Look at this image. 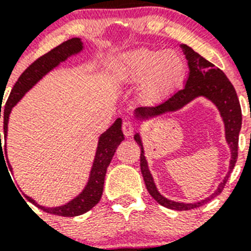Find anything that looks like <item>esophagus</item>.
<instances>
[{
  "label": "esophagus",
  "instance_id": "esophagus-1",
  "mask_svg": "<svg viewBox=\"0 0 251 251\" xmlns=\"http://www.w3.org/2000/svg\"><path fill=\"white\" fill-rule=\"evenodd\" d=\"M122 130H123L124 136L129 137L132 136L133 133H134V130H136V126H134L133 122L124 121L123 124H122Z\"/></svg>",
  "mask_w": 251,
  "mask_h": 251
}]
</instances>
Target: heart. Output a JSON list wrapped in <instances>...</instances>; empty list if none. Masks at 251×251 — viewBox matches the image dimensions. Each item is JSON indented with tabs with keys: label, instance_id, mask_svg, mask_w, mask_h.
Listing matches in <instances>:
<instances>
[{
	"label": "heart",
	"instance_id": "1",
	"mask_svg": "<svg viewBox=\"0 0 251 251\" xmlns=\"http://www.w3.org/2000/svg\"><path fill=\"white\" fill-rule=\"evenodd\" d=\"M185 72V61L176 51L138 49L122 56L118 77L124 83L142 81L143 97L156 101L182 81Z\"/></svg>",
	"mask_w": 251,
	"mask_h": 251
}]
</instances>
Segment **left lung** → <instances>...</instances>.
<instances>
[{
	"label": "left lung",
	"instance_id": "left-lung-1",
	"mask_svg": "<svg viewBox=\"0 0 251 251\" xmlns=\"http://www.w3.org/2000/svg\"><path fill=\"white\" fill-rule=\"evenodd\" d=\"M183 52L186 55V59L188 60V69H190V74L188 79L186 81V85L183 89L177 90L175 94H172L170 98L166 99L165 101L157 104L154 106H141L136 110L137 115L146 118L148 115H157L162 114L165 112H172L182 108L183 105L191 101L196 97L203 95L208 98L215 105L219 108L221 115L224 118L225 123V132H226V141L230 145L231 148V159H230V170L227 175L225 176L223 182L219 185V188L211 195L210 197L205 200L200 201L196 203H181L174 202L158 194L156 186L153 183V178L151 176L150 171L147 167V162H146L145 156H143V147H142V142L138 134L134 136V139L141 147V172L143 179H145L146 187L151 196L159 203V205L165 206L167 208L172 210H178V211H186V210H192V208L200 207L205 205L206 202L216 197L223 192L227 179H229L231 171L234 170L236 159H238V145H239V133L241 128V108L239 103L238 95L235 92V88L230 80L227 79L223 70L211 64L210 61L195 52L191 48L182 45Z\"/></svg>",
	"mask_w": 251,
	"mask_h": 251
}]
</instances>
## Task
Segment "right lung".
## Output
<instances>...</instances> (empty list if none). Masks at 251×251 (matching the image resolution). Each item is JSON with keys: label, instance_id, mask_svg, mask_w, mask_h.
I'll use <instances>...</instances> for the list:
<instances>
[{"label": "right lung", "instance_id": "right-lung-1", "mask_svg": "<svg viewBox=\"0 0 251 251\" xmlns=\"http://www.w3.org/2000/svg\"><path fill=\"white\" fill-rule=\"evenodd\" d=\"M81 48H83V45L80 43V39L68 40V41L60 44L59 46H56L55 49L46 52L45 55H43V56H40L39 59L35 60L34 63L31 64L25 72L22 73L21 76L19 77V80L13 85L10 97H8L7 101H6V105H4L3 113H2V115H3L2 119H3L4 139H6V136H7L8 115H10L12 106L16 105V103L24 97V94L37 80H40L43 77V75L50 72L51 69L55 68L60 61H64L68 56L75 54L77 51H80ZM122 141H124L123 132H122V119L118 118L114 122L112 127L106 130L105 133H103L100 138H99L98 151H97V154H95L92 174H90L89 182L86 185L85 190L76 199H74V200L70 201L66 205L60 206V207L48 208L43 207V206L40 205L37 206L45 212H48V214L59 215V216L64 217L77 216V215H81L84 212L89 211L90 208L94 207L100 201L101 194H103L106 167L109 166L110 161H112L113 156H114L115 150L121 145ZM3 150L4 153H6V145H4ZM1 157H3V151H2V143L0 139V158ZM26 199L30 202H35L30 197L26 196Z\"/></svg>", "mask_w": 251, "mask_h": 251}]
</instances>
